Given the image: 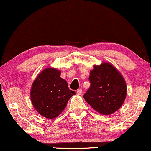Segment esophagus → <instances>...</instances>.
<instances>
[{"label":"esophagus","instance_id":"obj_1","mask_svg":"<svg viewBox=\"0 0 151 151\" xmlns=\"http://www.w3.org/2000/svg\"><path fill=\"white\" fill-rule=\"evenodd\" d=\"M82 93H83V90L82 89H78L77 90V91H76V93H77L78 95H81L82 94Z\"/></svg>","mask_w":151,"mask_h":151}]
</instances>
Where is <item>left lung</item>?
I'll return each instance as SVG.
<instances>
[{
    "mask_svg": "<svg viewBox=\"0 0 151 151\" xmlns=\"http://www.w3.org/2000/svg\"><path fill=\"white\" fill-rule=\"evenodd\" d=\"M88 79L91 86L83 97L93 109L103 115H109L120 108L127 87L115 67L108 63L95 65Z\"/></svg>",
    "mask_w": 151,
    "mask_h": 151,
    "instance_id": "obj_1",
    "label": "left lung"
}]
</instances>
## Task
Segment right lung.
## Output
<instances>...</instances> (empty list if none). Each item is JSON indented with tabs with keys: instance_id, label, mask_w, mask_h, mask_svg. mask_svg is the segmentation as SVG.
Here are the masks:
<instances>
[{
	"instance_id": "add662e5",
	"label": "right lung",
	"mask_w": 151,
	"mask_h": 151,
	"mask_svg": "<svg viewBox=\"0 0 151 151\" xmlns=\"http://www.w3.org/2000/svg\"><path fill=\"white\" fill-rule=\"evenodd\" d=\"M69 89L60 71L45 68L37 75L31 89V100L36 111L45 118L53 119L65 108L69 99L75 95Z\"/></svg>"
}]
</instances>
